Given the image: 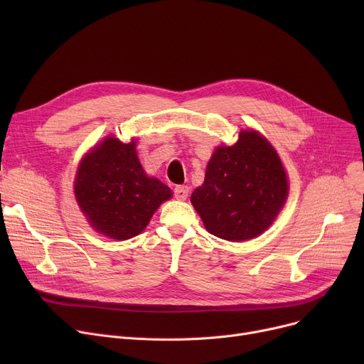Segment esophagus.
<instances>
[{"instance_id":"obj_1","label":"esophagus","mask_w":364,"mask_h":364,"mask_svg":"<svg viewBox=\"0 0 364 364\" xmlns=\"http://www.w3.org/2000/svg\"><path fill=\"white\" fill-rule=\"evenodd\" d=\"M174 196L178 200H186L188 196V186H176L174 187Z\"/></svg>"}]
</instances>
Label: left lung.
<instances>
[{
    "label": "left lung",
    "instance_id": "obj_1",
    "mask_svg": "<svg viewBox=\"0 0 364 364\" xmlns=\"http://www.w3.org/2000/svg\"><path fill=\"white\" fill-rule=\"evenodd\" d=\"M286 198L288 178L276 150L257 131H242L233 146L214 151L190 200L209 233L242 242L265 232Z\"/></svg>",
    "mask_w": 364,
    "mask_h": 364
}]
</instances>
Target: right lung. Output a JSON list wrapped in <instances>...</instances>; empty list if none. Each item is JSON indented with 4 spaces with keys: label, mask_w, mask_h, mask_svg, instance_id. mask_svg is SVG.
I'll return each mask as SVG.
<instances>
[{
    "label": "right lung",
    "mask_w": 364,
    "mask_h": 364,
    "mask_svg": "<svg viewBox=\"0 0 364 364\" xmlns=\"http://www.w3.org/2000/svg\"><path fill=\"white\" fill-rule=\"evenodd\" d=\"M75 196L95 230L125 240L143 232L158 206L171 198V190L146 176L136 141L125 144L107 137L82 159Z\"/></svg>",
    "instance_id": "add662e5"
}]
</instances>
